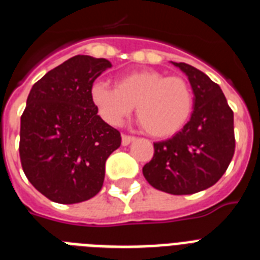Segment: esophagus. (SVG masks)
<instances>
[{"instance_id":"34e87169","label":"esophagus","mask_w":260,"mask_h":260,"mask_svg":"<svg viewBox=\"0 0 260 260\" xmlns=\"http://www.w3.org/2000/svg\"><path fill=\"white\" fill-rule=\"evenodd\" d=\"M135 139H136L135 136H129V135H122V136H121L122 146H128V144H131V143L134 142Z\"/></svg>"}]
</instances>
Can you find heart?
<instances>
[{"instance_id": "b5f03b06", "label": "heart", "mask_w": 260, "mask_h": 260, "mask_svg": "<svg viewBox=\"0 0 260 260\" xmlns=\"http://www.w3.org/2000/svg\"><path fill=\"white\" fill-rule=\"evenodd\" d=\"M90 98L98 114L110 125H120L136 106V116L147 134L169 138L186 125L194 109V94L182 77L154 70L120 77L116 87L95 82Z\"/></svg>"}]
</instances>
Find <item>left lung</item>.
Returning a JSON list of instances; mask_svg holds the SVG:
<instances>
[{
	"label": "left lung",
	"instance_id": "1",
	"mask_svg": "<svg viewBox=\"0 0 260 260\" xmlns=\"http://www.w3.org/2000/svg\"><path fill=\"white\" fill-rule=\"evenodd\" d=\"M189 78L194 110L171 139L154 143V156L143 167L152 187L182 196L198 193L222 177L235 154L234 112L217 83L186 63H175Z\"/></svg>",
	"mask_w": 260,
	"mask_h": 260
}]
</instances>
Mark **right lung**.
<instances>
[{
	"mask_svg": "<svg viewBox=\"0 0 260 260\" xmlns=\"http://www.w3.org/2000/svg\"><path fill=\"white\" fill-rule=\"evenodd\" d=\"M112 63L73 56L35 83L20 126V160L28 181L48 200L78 204L94 197L105 178V162L121 144L90 98L94 81Z\"/></svg>",
	"mask_w": 260,
	"mask_h": 260,
	"instance_id": "obj_1",
	"label": "right lung"
}]
</instances>
